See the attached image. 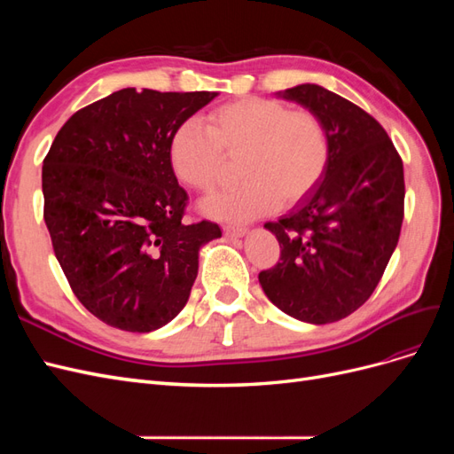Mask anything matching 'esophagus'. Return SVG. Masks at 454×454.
<instances>
[{"instance_id":"1","label":"esophagus","mask_w":454,"mask_h":454,"mask_svg":"<svg viewBox=\"0 0 454 454\" xmlns=\"http://www.w3.org/2000/svg\"><path fill=\"white\" fill-rule=\"evenodd\" d=\"M223 232H225L227 237H231V239H240V237L246 235V232H248V229L240 227V225H225Z\"/></svg>"}]
</instances>
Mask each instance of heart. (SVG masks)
Segmentation results:
<instances>
[{
    "instance_id": "obj_1",
    "label": "heart",
    "mask_w": 454,
    "mask_h": 454,
    "mask_svg": "<svg viewBox=\"0 0 454 454\" xmlns=\"http://www.w3.org/2000/svg\"><path fill=\"white\" fill-rule=\"evenodd\" d=\"M329 151L318 115L250 96L212 109L206 129L197 121L182 122L172 132L168 159L177 180L208 193L222 182L225 155L242 157L244 182L204 200L202 210L217 219L248 222L310 193L327 168Z\"/></svg>"
}]
</instances>
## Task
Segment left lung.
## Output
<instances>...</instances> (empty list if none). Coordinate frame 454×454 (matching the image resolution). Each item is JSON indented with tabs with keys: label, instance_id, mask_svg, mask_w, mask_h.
I'll return each mask as SVG.
<instances>
[{
	"label": "left lung",
	"instance_id": "1",
	"mask_svg": "<svg viewBox=\"0 0 454 454\" xmlns=\"http://www.w3.org/2000/svg\"><path fill=\"white\" fill-rule=\"evenodd\" d=\"M318 115L329 134L320 182L290 214L265 223L280 261L259 272L272 305L307 324H329L373 294L403 222V162L379 122L320 85L277 92Z\"/></svg>",
	"mask_w": 454,
	"mask_h": 454
}]
</instances>
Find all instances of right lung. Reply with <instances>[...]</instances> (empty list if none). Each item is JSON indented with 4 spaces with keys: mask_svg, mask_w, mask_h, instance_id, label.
<instances>
[{
    "mask_svg": "<svg viewBox=\"0 0 454 454\" xmlns=\"http://www.w3.org/2000/svg\"><path fill=\"white\" fill-rule=\"evenodd\" d=\"M217 92L122 89L79 109L43 160V217L75 297L104 324L149 333L185 307L199 252L222 237L182 222L172 132Z\"/></svg>",
    "mask_w": 454,
    "mask_h": 454,
    "instance_id": "1",
    "label": "right lung"
}]
</instances>
